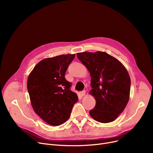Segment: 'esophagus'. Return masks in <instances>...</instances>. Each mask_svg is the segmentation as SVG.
Masks as SVG:
<instances>
[{
	"instance_id": "obj_1",
	"label": "esophagus",
	"mask_w": 153,
	"mask_h": 153,
	"mask_svg": "<svg viewBox=\"0 0 153 153\" xmlns=\"http://www.w3.org/2000/svg\"><path fill=\"white\" fill-rule=\"evenodd\" d=\"M79 94L81 96V97H83V96H84L85 95V91H83L79 93Z\"/></svg>"
}]
</instances>
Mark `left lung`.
<instances>
[{
    "mask_svg": "<svg viewBox=\"0 0 153 153\" xmlns=\"http://www.w3.org/2000/svg\"><path fill=\"white\" fill-rule=\"evenodd\" d=\"M78 59L90 72L95 99L91 117L100 123L114 121L124 110L130 99L131 79L123 64L105 52L77 53Z\"/></svg>",
    "mask_w": 153,
    "mask_h": 153,
    "instance_id": "left-lung-1",
    "label": "left lung"
}]
</instances>
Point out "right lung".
Segmentation results:
<instances>
[{
    "label": "right lung",
    "mask_w": 153,
    "mask_h": 153,
    "mask_svg": "<svg viewBox=\"0 0 153 153\" xmlns=\"http://www.w3.org/2000/svg\"><path fill=\"white\" fill-rule=\"evenodd\" d=\"M75 54L59 55L39 61L30 73L27 89L34 111L48 124L58 126L70 117L77 95L64 77Z\"/></svg>",
    "instance_id": "add662e5"
}]
</instances>
